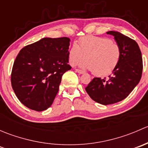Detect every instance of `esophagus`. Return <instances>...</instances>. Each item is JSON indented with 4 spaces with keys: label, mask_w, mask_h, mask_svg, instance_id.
Segmentation results:
<instances>
[{
    "label": "esophagus",
    "mask_w": 148,
    "mask_h": 148,
    "mask_svg": "<svg viewBox=\"0 0 148 148\" xmlns=\"http://www.w3.org/2000/svg\"><path fill=\"white\" fill-rule=\"evenodd\" d=\"M76 71H77V73H79V74H83L84 73V71H82V70H79V69H76Z\"/></svg>",
    "instance_id": "obj_1"
}]
</instances>
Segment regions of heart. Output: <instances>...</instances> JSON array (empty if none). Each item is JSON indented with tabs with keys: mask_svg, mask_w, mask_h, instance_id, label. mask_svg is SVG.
<instances>
[{
	"mask_svg": "<svg viewBox=\"0 0 148 148\" xmlns=\"http://www.w3.org/2000/svg\"><path fill=\"white\" fill-rule=\"evenodd\" d=\"M120 46L112 40L105 37L86 36L79 41V46L74 44L69 52V62L76 65L86 59L87 62L80 64L79 66L92 71L95 75L104 76L112 72L120 60Z\"/></svg>",
	"mask_w": 148,
	"mask_h": 148,
	"instance_id": "b5f03b06",
	"label": "heart"
}]
</instances>
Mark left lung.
Returning <instances> with one entry per match:
<instances>
[{
    "instance_id": "left-lung-1",
    "label": "left lung",
    "mask_w": 148,
    "mask_h": 148,
    "mask_svg": "<svg viewBox=\"0 0 148 148\" xmlns=\"http://www.w3.org/2000/svg\"><path fill=\"white\" fill-rule=\"evenodd\" d=\"M114 36L122 51L120 60L108 79L95 77L85 88L96 102L107 105L123 100L140 82L143 71V59L135 41L120 32H107Z\"/></svg>"
}]
</instances>
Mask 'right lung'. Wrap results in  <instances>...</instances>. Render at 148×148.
<instances>
[{
  "label": "right lung",
  "instance_id": "add662e5",
  "mask_svg": "<svg viewBox=\"0 0 148 148\" xmlns=\"http://www.w3.org/2000/svg\"><path fill=\"white\" fill-rule=\"evenodd\" d=\"M70 39L43 38L25 46L18 54L11 73V85L21 102L41 112L53 103L62 75L70 70Z\"/></svg>",
  "mask_w": 148,
  "mask_h": 148
}]
</instances>
